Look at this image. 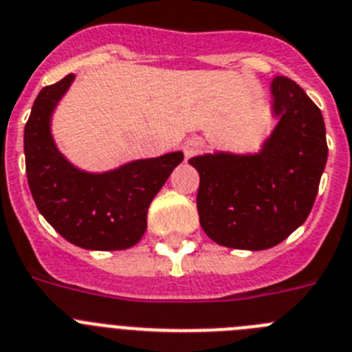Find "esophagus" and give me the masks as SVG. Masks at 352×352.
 Returning a JSON list of instances; mask_svg holds the SVG:
<instances>
[{"label":"esophagus","mask_w":352,"mask_h":352,"mask_svg":"<svg viewBox=\"0 0 352 352\" xmlns=\"http://www.w3.org/2000/svg\"><path fill=\"white\" fill-rule=\"evenodd\" d=\"M204 146H206V142L198 136H193V138H189L184 142V154L186 157H193V155L200 154L204 151Z\"/></svg>","instance_id":"1"}]
</instances>
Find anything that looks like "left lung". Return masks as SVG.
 <instances>
[{"mask_svg": "<svg viewBox=\"0 0 352 352\" xmlns=\"http://www.w3.org/2000/svg\"><path fill=\"white\" fill-rule=\"evenodd\" d=\"M274 129L258 152L197 155L200 225L214 243L235 250L273 248L307 221L328 161L322 113L299 85L274 78Z\"/></svg>", "mask_w": 352, "mask_h": 352, "instance_id": "8db88e82", "label": "left lung"}]
</instances>
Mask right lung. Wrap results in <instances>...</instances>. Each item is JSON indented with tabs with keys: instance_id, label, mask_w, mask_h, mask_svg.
<instances>
[{
	"instance_id": "add662e5",
	"label": "right lung",
	"mask_w": 352,
	"mask_h": 352,
	"mask_svg": "<svg viewBox=\"0 0 352 352\" xmlns=\"http://www.w3.org/2000/svg\"><path fill=\"white\" fill-rule=\"evenodd\" d=\"M74 79L69 74L42 88L33 102L24 127L30 191L45 221L69 243L97 252L127 250L145 234L151 201L184 154L134 159L106 172L70 163L54 142L51 120Z\"/></svg>"
}]
</instances>
